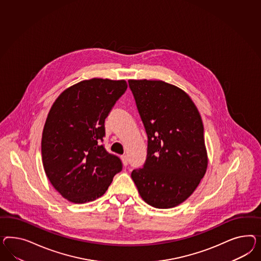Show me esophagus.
Segmentation results:
<instances>
[{"instance_id":"34e87169","label":"esophagus","mask_w":261,"mask_h":261,"mask_svg":"<svg viewBox=\"0 0 261 261\" xmlns=\"http://www.w3.org/2000/svg\"><path fill=\"white\" fill-rule=\"evenodd\" d=\"M120 158H121V161L123 162L124 166H126L127 164H128V156L126 155H122Z\"/></svg>"}]
</instances>
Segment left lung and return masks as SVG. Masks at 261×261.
<instances>
[{
	"instance_id": "obj_1",
	"label": "left lung",
	"mask_w": 261,
	"mask_h": 261,
	"mask_svg": "<svg viewBox=\"0 0 261 261\" xmlns=\"http://www.w3.org/2000/svg\"><path fill=\"white\" fill-rule=\"evenodd\" d=\"M147 135V156L131 177L142 199L159 209L180 204L207 169L204 128L190 97L162 81L129 80Z\"/></svg>"
}]
</instances>
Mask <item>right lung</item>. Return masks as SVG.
<instances>
[{"label": "right lung", "mask_w": 261, "mask_h": 261, "mask_svg": "<svg viewBox=\"0 0 261 261\" xmlns=\"http://www.w3.org/2000/svg\"><path fill=\"white\" fill-rule=\"evenodd\" d=\"M125 81L91 79L64 90L50 109L42 138L43 168L64 198L85 203L101 197L122 170L106 151L105 121L125 93Z\"/></svg>", "instance_id": "obj_1"}]
</instances>
